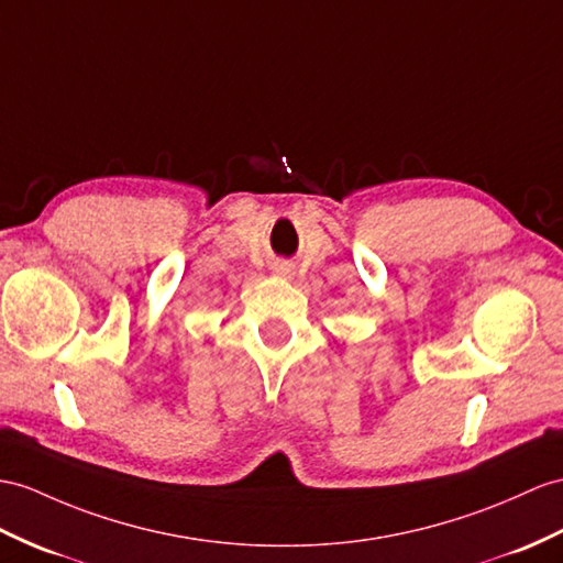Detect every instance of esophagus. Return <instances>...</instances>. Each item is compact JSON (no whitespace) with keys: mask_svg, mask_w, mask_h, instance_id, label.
Segmentation results:
<instances>
[{"mask_svg":"<svg viewBox=\"0 0 563 563\" xmlns=\"http://www.w3.org/2000/svg\"><path fill=\"white\" fill-rule=\"evenodd\" d=\"M294 265L289 263V260H277V263L272 265V274H277V277L282 279H291L294 277Z\"/></svg>","mask_w":563,"mask_h":563,"instance_id":"esophagus-1","label":"esophagus"}]
</instances>
